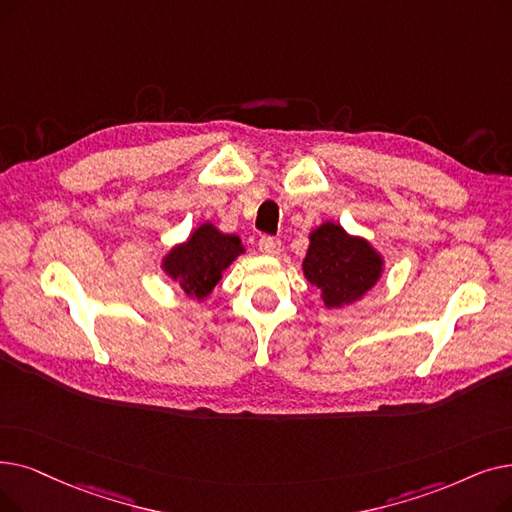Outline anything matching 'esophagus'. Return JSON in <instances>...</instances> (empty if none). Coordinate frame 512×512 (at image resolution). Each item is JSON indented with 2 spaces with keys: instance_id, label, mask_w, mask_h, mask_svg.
<instances>
[{
  "instance_id": "34e87169",
  "label": "esophagus",
  "mask_w": 512,
  "mask_h": 512,
  "mask_svg": "<svg viewBox=\"0 0 512 512\" xmlns=\"http://www.w3.org/2000/svg\"><path fill=\"white\" fill-rule=\"evenodd\" d=\"M259 251L265 255H278L280 253V240L272 236H263L259 240Z\"/></svg>"
}]
</instances>
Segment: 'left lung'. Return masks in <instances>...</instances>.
<instances>
[{"label": "left lung", "instance_id": "left-lung-1", "mask_svg": "<svg viewBox=\"0 0 512 512\" xmlns=\"http://www.w3.org/2000/svg\"><path fill=\"white\" fill-rule=\"evenodd\" d=\"M305 278L320 291L326 309L358 303L385 274V257L364 238L349 234L337 221H322L309 232L301 263Z\"/></svg>", "mask_w": 512, "mask_h": 512}]
</instances>
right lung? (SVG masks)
<instances>
[{
    "label": "right lung",
    "instance_id": "add662e5",
    "mask_svg": "<svg viewBox=\"0 0 512 512\" xmlns=\"http://www.w3.org/2000/svg\"><path fill=\"white\" fill-rule=\"evenodd\" d=\"M247 253L240 236L221 232L211 221L196 226L184 242H177L161 259L163 274L196 299L205 301L230 265Z\"/></svg>",
    "mask_w": 512,
    "mask_h": 512
}]
</instances>
